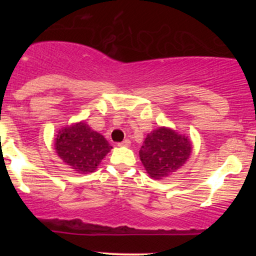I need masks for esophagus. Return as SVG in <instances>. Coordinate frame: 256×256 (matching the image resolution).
<instances>
[{"mask_svg": "<svg viewBox=\"0 0 256 256\" xmlns=\"http://www.w3.org/2000/svg\"><path fill=\"white\" fill-rule=\"evenodd\" d=\"M119 146H131L130 140H122V143H119Z\"/></svg>", "mask_w": 256, "mask_h": 256, "instance_id": "34e87169", "label": "esophagus"}]
</instances>
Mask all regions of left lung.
Returning a JSON list of instances; mask_svg holds the SVG:
<instances>
[{
    "label": "left lung",
    "instance_id": "obj_1",
    "mask_svg": "<svg viewBox=\"0 0 256 256\" xmlns=\"http://www.w3.org/2000/svg\"><path fill=\"white\" fill-rule=\"evenodd\" d=\"M192 142L186 134L160 126L146 134L140 158L149 177L162 180L171 177L189 160Z\"/></svg>",
    "mask_w": 256,
    "mask_h": 256
}]
</instances>
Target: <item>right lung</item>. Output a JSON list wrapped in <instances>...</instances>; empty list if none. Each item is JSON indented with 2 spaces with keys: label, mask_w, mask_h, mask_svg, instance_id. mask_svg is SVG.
I'll return each mask as SVG.
<instances>
[{
  "label": "right lung",
  "mask_w": 256,
  "mask_h": 256,
  "mask_svg": "<svg viewBox=\"0 0 256 256\" xmlns=\"http://www.w3.org/2000/svg\"><path fill=\"white\" fill-rule=\"evenodd\" d=\"M58 156L76 173H92L113 148L98 132L91 130L85 120L58 130L54 140Z\"/></svg>",
  "instance_id": "add662e5"
}]
</instances>
